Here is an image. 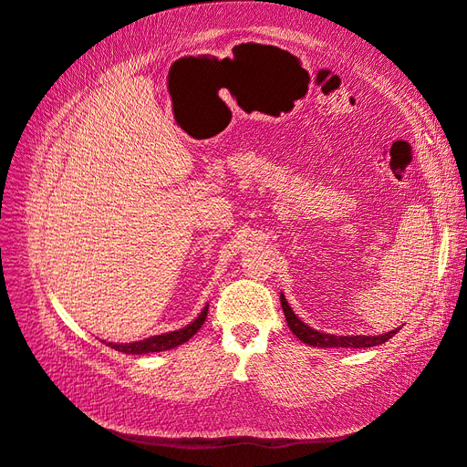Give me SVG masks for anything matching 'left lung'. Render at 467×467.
Returning <instances> with one entry per match:
<instances>
[{
	"label": "left lung",
	"mask_w": 467,
	"mask_h": 467,
	"mask_svg": "<svg viewBox=\"0 0 467 467\" xmlns=\"http://www.w3.org/2000/svg\"><path fill=\"white\" fill-rule=\"evenodd\" d=\"M280 305H283L288 328L292 330V334H295L296 338L305 344L318 346V348H372V346L384 344L400 330V328H396V330H389L386 334H378V336H336V334L314 330L312 327H308V324L302 322L296 314L292 312L283 292H280Z\"/></svg>",
	"instance_id": "obj_1"
}]
</instances>
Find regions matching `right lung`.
Segmentation results:
<instances>
[{
	"mask_svg": "<svg viewBox=\"0 0 467 467\" xmlns=\"http://www.w3.org/2000/svg\"><path fill=\"white\" fill-rule=\"evenodd\" d=\"M207 312H209V305L201 310L199 317L194 318L191 324H187V327H182L179 330L149 336V338L139 340V342H129V344L107 342V344H109L113 350H119L123 354H150V352H165V350H171V348H177V346L184 344L201 330L204 318H207Z\"/></svg>",
	"mask_w": 467,
	"mask_h": 467,
	"instance_id": "1",
	"label": "right lung"
}]
</instances>
